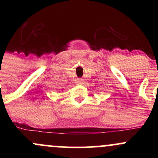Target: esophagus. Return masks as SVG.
Here are the masks:
<instances>
[{
    "label": "esophagus",
    "mask_w": 158,
    "mask_h": 158,
    "mask_svg": "<svg viewBox=\"0 0 158 158\" xmlns=\"http://www.w3.org/2000/svg\"><path fill=\"white\" fill-rule=\"evenodd\" d=\"M82 81L81 79H77V81H76V84L77 85H82Z\"/></svg>",
    "instance_id": "34e87169"
}]
</instances>
